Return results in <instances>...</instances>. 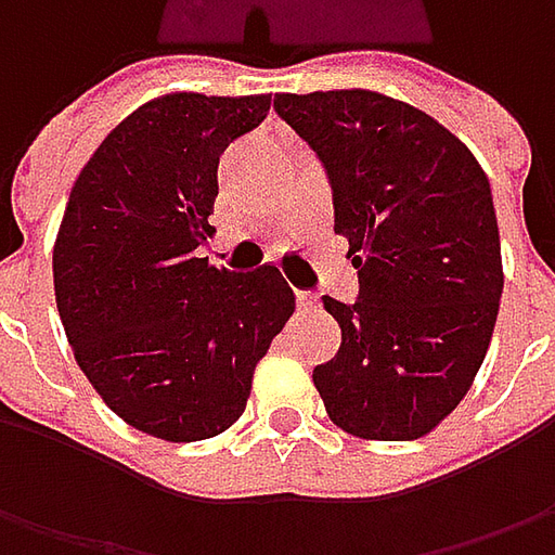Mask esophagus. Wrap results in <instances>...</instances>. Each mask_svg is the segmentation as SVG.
<instances>
[{"mask_svg":"<svg viewBox=\"0 0 555 555\" xmlns=\"http://www.w3.org/2000/svg\"><path fill=\"white\" fill-rule=\"evenodd\" d=\"M296 302H299V309H318V296L309 293V289H299L296 293Z\"/></svg>","mask_w":555,"mask_h":555,"instance_id":"34e87169","label":"esophagus"}]
</instances>
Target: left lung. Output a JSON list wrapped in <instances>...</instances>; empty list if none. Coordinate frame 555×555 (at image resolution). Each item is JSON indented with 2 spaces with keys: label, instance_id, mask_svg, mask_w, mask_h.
Here are the masks:
<instances>
[{
  "label": "left lung",
  "instance_id": "obj_1",
  "mask_svg": "<svg viewBox=\"0 0 555 555\" xmlns=\"http://www.w3.org/2000/svg\"><path fill=\"white\" fill-rule=\"evenodd\" d=\"M274 111L324 166L358 268L352 306L324 296L343 346L314 389L352 436H426L469 392L501 309L488 176L438 119L379 92L274 95Z\"/></svg>",
  "mask_w": 555,
  "mask_h": 555
}]
</instances>
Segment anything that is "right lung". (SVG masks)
I'll use <instances>...</instances> for the list:
<instances>
[{
    "instance_id": "1",
    "label": "right lung",
    "mask_w": 555,
    "mask_h": 555,
    "mask_svg": "<svg viewBox=\"0 0 555 555\" xmlns=\"http://www.w3.org/2000/svg\"><path fill=\"white\" fill-rule=\"evenodd\" d=\"M271 95L147 101L82 166L54 241V299L104 404L147 436L201 441L234 426L253 371L296 296L274 266L228 271L212 237L219 157Z\"/></svg>"
}]
</instances>
